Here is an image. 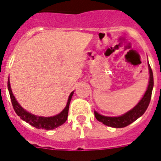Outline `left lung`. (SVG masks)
Segmentation results:
<instances>
[{"label":"left lung","mask_w":161,"mask_h":161,"mask_svg":"<svg viewBox=\"0 0 161 161\" xmlns=\"http://www.w3.org/2000/svg\"><path fill=\"white\" fill-rule=\"evenodd\" d=\"M148 69H149L150 75L148 88H147V91H145L142 100L137 103L135 107L125 113V114L119 117L103 116L94 111V116H95L96 119L107 126H110L114 128H123V127H125V126L130 125L140 117L142 116L149 105L153 88V74L149 64H148Z\"/></svg>","instance_id":"8db88e82"}]
</instances>
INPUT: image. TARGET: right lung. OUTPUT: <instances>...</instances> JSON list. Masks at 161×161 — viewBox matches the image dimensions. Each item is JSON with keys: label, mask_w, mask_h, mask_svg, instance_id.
Segmentation results:
<instances>
[{"label": "right lung", "mask_w": 161, "mask_h": 161, "mask_svg": "<svg viewBox=\"0 0 161 161\" xmlns=\"http://www.w3.org/2000/svg\"><path fill=\"white\" fill-rule=\"evenodd\" d=\"M8 92L10 94V98H11L12 105L14 109L15 112L16 114L19 117H20L23 121H26L27 123L32 125L33 127H35L36 129H43V130H54V129L57 128L58 126L62 125L67 119V116H68V110H69V106H70V100H71L72 95L74 94V91L70 93V96L68 97V101H67V106L64 108V110L61 113H59L58 114L55 115L53 117H48V118H45V117H38L36 116L34 114H31L30 113L27 112L24 108L20 106V105L17 103V101L15 98L14 95H13V92H12L11 86H10V82L9 79L8 80Z\"/></svg>", "instance_id": "obj_1"}]
</instances>
